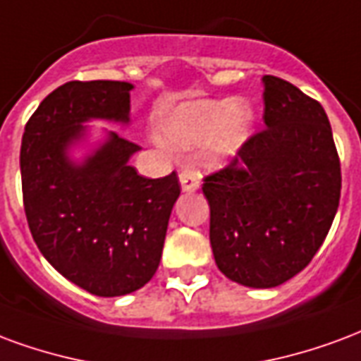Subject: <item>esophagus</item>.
Returning <instances> with one entry per match:
<instances>
[{
  "label": "esophagus",
  "instance_id": "34e87169",
  "mask_svg": "<svg viewBox=\"0 0 361 361\" xmlns=\"http://www.w3.org/2000/svg\"><path fill=\"white\" fill-rule=\"evenodd\" d=\"M178 178H180L183 192H194L200 188V173L196 171H183Z\"/></svg>",
  "mask_w": 361,
  "mask_h": 361
}]
</instances>
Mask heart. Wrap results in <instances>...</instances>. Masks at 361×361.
I'll return each instance as SVG.
<instances>
[{
  "label": "heart",
  "mask_w": 361,
  "mask_h": 361,
  "mask_svg": "<svg viewBox=\"0 0 361 361\" xmlns=\"http://www.w3.org/2000/svg\"><path fill=\"white\" fill-rule=\"evenodd\" d=\"M252 109L233 99H200L165 107L157 113L155 140L177 149L196 148L206 142L213 159L233 155L248 138Z\"/></svg>",
  "instance_id": "1"
}]
</instances>
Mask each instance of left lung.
I'll return each instance as SVG.
<instances>
[{"label": "left lung", "instance_id": "8db88e82", "mask_svg": "<svg viewBox=\"0 0 361 361\" xmlns=\"http://www.w3.org/2000/svg\"><path fill=\"white\" fill-rule=\"evenodd\" d=\"M264 104V130L202 186L215 264L252 288L283 285L312 262L333 225L343 183L319 102L265 75Z\"/></svg>", "mask_w": 361, "mask_h": 361}]
</instances>
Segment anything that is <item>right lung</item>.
Returning <instances> with one entry per match:
<instances>
[{
    "mask_svg": "<svg viewBox=\"0 0 361 361\" xmlns=\"http://www.w3.org/2000/svg\"><path fill=\"white\" fill-rule=\"evenodd\" d=\"M133 88L121 80L63 84L32 113L20 144L23 202L36 246L63 277L107 298L154 277L180 194L175 171L140 177L128 165L140 148L115 133L82 163L69 157L86 121L128 123Z\"/></svg>",
    "mask_w": 361,
    "mask_h": 361,
    "instance_id": "right-lung-1",
    "label": "right lung"
}]
</instances>
